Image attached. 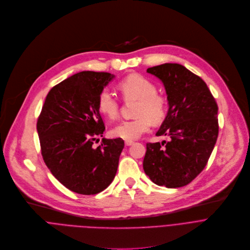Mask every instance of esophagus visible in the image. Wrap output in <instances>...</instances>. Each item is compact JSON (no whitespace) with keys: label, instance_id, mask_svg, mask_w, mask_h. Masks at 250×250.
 <instances>
[{"label":"esophagus","instance_id":"34e87169","mask_svg":"<svg viewBox=\"0 0 250 250\" xmlns=\"http://www.w3.org/2000/svg\"><path fill=\"white\" fill-rule=\"evenodd\" d=\"M133 143H134V142L131 141V140H125V145H126V146H131Z\"/></svg>","mask_w":250,"mask_h":250}]
</instances>
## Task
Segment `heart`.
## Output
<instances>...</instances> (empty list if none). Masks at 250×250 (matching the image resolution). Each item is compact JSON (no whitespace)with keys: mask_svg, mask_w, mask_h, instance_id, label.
<instances>
[{"mask_svg":"<svg viewBox=\"0 0 250 250\" xmlns=\"http://www.w3.org/2000/svg\"><path fill=\"white\" fill-rule=\"evenodd\" d=\"M125 101H137L134 115L130 120H123L111 129V135L125 140H136L147 132L151 123L161 124L167 114V98L157 92V85L140 74H132L118 83ZM97 106L108 119H115L119 113L117 96L107 87L103 88L97 96Z\"/></svg>","mask_w":250,"mask_h":250,"instance_id":"1","label":"heart"}]
</instances>
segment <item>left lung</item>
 Returning <instances> with one entry per match:
<instances>
[{
  "label": "left lung",
  "instance_id": "obj_1",
  "mask_svg": "<svg viewBox=\"0 0 250 250\" xmlns=\"http://www.w3.org/2000/svg\"><path fill=\"white\" fill-rule=\"evenodd\" d=\"M167 90L168 112L157 136L168 142L146 143L143 167L154 183L182 187L206 167L218 139V104L206 83L184 66L166 63L148 68Z\"/></svg>",
  "mask_w": 250,
  "mask_h": 250
}]
</instances>
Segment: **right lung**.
Wrapping results in <instances>:
<instances>
[{
  "label": "right lung",
  "mask_w": 250,
  "mask_h": 250,
  "mask_svg": "<svg viewBox=\"0 0 250 250\" xmlns=\"http://www.w3.org/2000/svg\"><path fill=\"white\" fill-rule=\"evenodd\" d=\"M83 71L53 86L37 120L43 161L68 189L82 195L104 191L113 181L124 147L121 138L102 140L105 130L97 96L113 79Z\"/></svg>",
  "instance_id": "1"
}]
</instances>
